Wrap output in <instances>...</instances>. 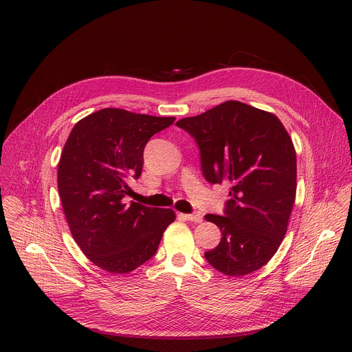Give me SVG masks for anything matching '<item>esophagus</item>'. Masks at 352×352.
Wrapping results in <instances>:
<instances>
[{
	"label": "esophagus",
	"mask_w": 352,
	"mask_h": 352,
	"mask_svg": "<svg viewBox=\"0 0 352 352\" xmlns=\"http://www.w3.org/2000/svg\"><path fill=\"white\" fill-rule=\"evenodd\" d=\"M179 219L188 220V221H193V223H202L204 221V216L200 213H192V214H185V213H179Z\"/></svg>",
	"instance_id": "34e87169"
}]
</instances>
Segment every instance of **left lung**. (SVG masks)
I'll return each mask as SVG.
<instances>
[{"label":"left lung","mask_w":352,"mask_h":352,"mask_svg":"<svg viewBox=\"0 0 352 352\" xmlns=\"http://www.w3.org/2000/svg\"><path fill=\"white\" fill-rule=\"evenodd\" d=\"M177 126L193 136L206 179L231 184L224 216L206 214L221 231L205 252L220 273L246 276L277 252L296 193V155L291 136L269 111L228 100Z\"/></svg>","instance_id":"8db88e82"}]
</instances>
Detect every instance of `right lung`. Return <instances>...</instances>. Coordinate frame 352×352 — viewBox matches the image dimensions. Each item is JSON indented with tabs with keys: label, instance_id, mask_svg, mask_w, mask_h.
<instances>
[{
	"label": "right lung",
	"instance_id": "add662e5",
	"mask_svg": "<svg viewBox=\"0 0 352 352\" xmlns=\"http://www.w3.org/2000/svg\"><path fill=\"white\" fill-rule=\"evenodd\" d=\"M175 117L103 109L72 128L58 162L57 182L63 210L85 256L110 273L124 274L152 258L171 209L125 204L126 178H139L143 148Z\"/></svg>",
	"mask_w": 352,
	"mask_h": 352
}]
</instances>
